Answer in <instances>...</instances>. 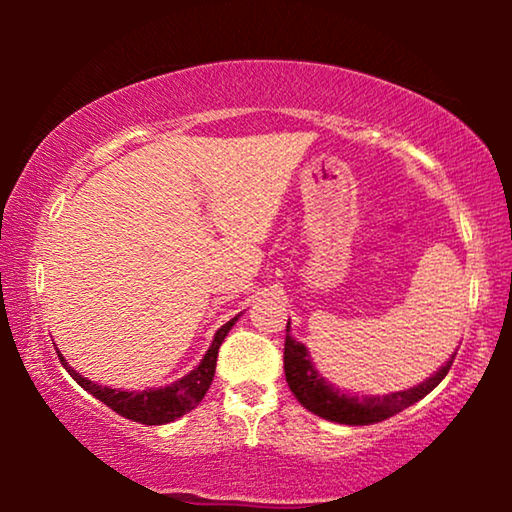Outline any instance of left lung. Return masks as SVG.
I'll list each match as a JSON object with an SVG mask.
<instances>
[{"instance_id": "obj_1", "label": "left lung", "mask_w": 512, "mask_h": 512, "mask_svg": "<svg viewBox=\"0 0 512 512\" xmlns=\"http://www.w3.org/2000/svg\"><path fill=\"white\" fill-rule=\"evenodd\" d=\"M454 354L445 366L436 370L429 380L419 382L417 387L394 391L387 396H359V394H345L331 382L317 373L314 363L310 359V352L303 342L293 340L289 335V324H286V342H284V373L286 382L293 396L298 398L300 405L307 408L314 415L328 419V422L349 424V426H366L382 422V419L394 417L396 412L408 408V405L422 401L426 394H431L438 387L440 380L452 368Z\"/></svg>"}]
</instances>
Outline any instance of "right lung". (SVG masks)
<instances>
[{
	"mask_svg": "<svg viewBox=\"0 0 512 512\" xmlns=\"http://www.w3.org/2000/svg\"><path fill=\"white\" fill-rule=\"evenodd\" d=\"M237 317L226 321L219 331H216L212 345H209L207 354L202 356L200 366H195L191 373L181 377V380L172 382L170 387H158V389H144V391H118L109 387H100V384L90 382L88 377L76 373V370L65 361V356H60L62 366L67 368V373L74 377L76 382L81 384L83 389L90 391L95 398H100L104 405H109L111 410L118 412V415L125 419H132V422L156 426V424H167L179 419L186 412H191L195 405H198L202 398H205L209 384L214 380L216 370V356H219V347L223 338H226L230 328L235 326Z\"/></svg>",
	"mask_w": 512,
	"mask_h": 512,
	"instance_id": "1",
	"label": "right lung"
}]
</instances>
